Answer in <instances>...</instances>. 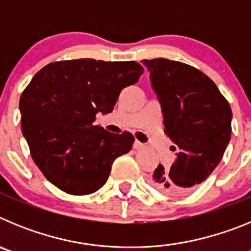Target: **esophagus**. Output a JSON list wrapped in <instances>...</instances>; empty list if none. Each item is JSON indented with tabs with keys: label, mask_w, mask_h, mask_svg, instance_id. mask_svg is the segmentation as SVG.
<instances>
[{
	"label": "esophagus",
	"mask_w": 251,
	"mask_h": 251,
	"mask_svg": "<svg viewBox=\"0 0 251 251\" xmlns=\"http://www.w3.org/2000/svg\"><path fill=\"white\" fill-rule=\"evenodd\" d=\"M146 147V145L145 143H142V142H139V141H134V143H133V148H134V150H142V148H145Z\"/></svg>",
	"instance_id": "obj_1"
}]
</instances>
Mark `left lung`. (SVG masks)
Masks as SVG:
<instances>
[{"instance_id": "left-lung-1", "label": "left lung", "mask_w": 251, "mask_h": 251, "mask_svg": "<svg viewBox=\"0 0 251 251\" xmlns=\"http://www.w3.org/2000/svg\"><path fill=\"white\" fill-rule=\"evenodd\" d=\"M142 63L161 104L165 133L177 151L172 166L158 165L151 183L165 194H186L220 163L231 138V108L214 81L194 66L167 59Z\"/></svg>"}]
</instances>
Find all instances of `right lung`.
Segmentation results:
<instances>
[{
    "label": "right lung",
    "mask_w": 251,
    "mask_h": 251,
    "mask_svg": "<svg viewBox=\"0 0 251 251\" xmlns=\"http://www.w3.org/2000/svg\"><path fill=\"white\" fill-rule=\"evenodd\" d=\"M142 73L136 61L79 59L51 63L32 77L20 98L22 134L52 185L89 195L106 182L114 159L129 152L134 137L94 126L95 115L112 112Z\"/></svg>",
    "instance_id": "add662e5"
}]
</instances>
